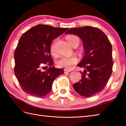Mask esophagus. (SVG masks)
Returning a JSON list of instances; mask_svg holds the SVG:
<instances>
[{
    "label": "esophagus",
    "instance_id": "34e87169",
    "mask_svg": "<svg viewBox=\"0 0 126 126\" xmlns=\"http://www.w3.org/2000/svg\"><path fill=\"white\" fill-rule=\"evenodd\" d=\"M70 71H71L70 70H65H65H64V73H65V74L69 73Z\"/></svg>",
    "mask_w": 126,
    "mask_h": 126
}]
</instances>
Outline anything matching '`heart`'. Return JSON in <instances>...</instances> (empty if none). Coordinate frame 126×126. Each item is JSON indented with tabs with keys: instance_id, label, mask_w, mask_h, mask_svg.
I'll return each mask as SVG.
<instances>
[{
	"instance_id": "b5f03b06",
	"label": "heart",
	"mask_w": 126,
	"mask_h": 126,
	"mask_svg": "<svg viewBox=\"0 0 126 126\" xmlns=\"http://www.w3.org/2000/svg\"><path fill=\"white\" fill-rule=\"evenodd\" d=\"M66 41L71 46H73L74 44L76 43L79 45V40L78 37L74 35L66 37ZM55 43L56 41L53 42L50 47V52L52 55L54 56L56 55ZM77 62H78V59L76 56H71L70 57H62L57 61V65L58 68L69 69L71 68L72 66L76 64Z\"/></svg>"
}]
</instances>
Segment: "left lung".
I'll use <instances>...</instances> for the list:
<instances>
[{
	"label": "left lung",
	"instance_id": "obj_1",
	"mask_svg": "<svg viewBox=\"0 0 126 126\" xmlns=\"http://www.w3.org/2000/svg\"><path fill=\"white\" fill-rule=\"evenodd\" d=\"M66 34L79 36L83 43L84 55L78 65L82 79L74 84L75 90L82 96L90 97L102 90L112 74V47L107 36L97 28L87 26L73 28Z\"/></svg>",
	"mask_w": 126,
	"mask_h": 126
}]
</instances>
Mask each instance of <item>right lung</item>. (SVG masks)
Listing matches in <instances>:
<instances>
[{"label":"right lung","mask_w":126,"mask_h":126,"mask_svg":"<svg viewBox=\"0 0 126 126\" xmlns=\"http://www.w3.org/2000/svg\"><path fill=\"white\" fill-rule=\"evenodd\" d=\"M68 29L38 24L21 36L15 51L14 72L25 93L36 97L45 96L50 92L55 79L64 73L63 69L52 66L50 45ZM45 65L49 67L47 70Z\"/></svg>","instance_id":"1"}]
</instances>
